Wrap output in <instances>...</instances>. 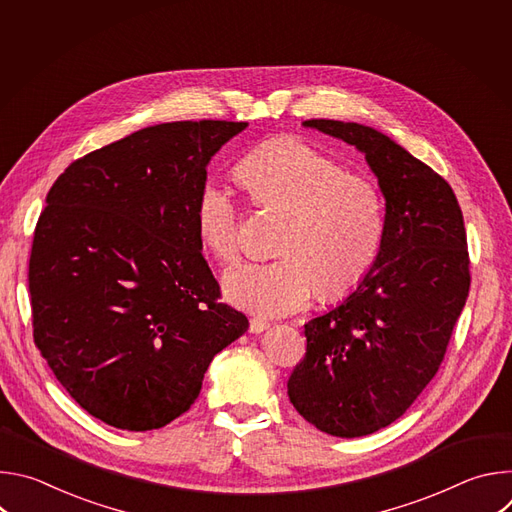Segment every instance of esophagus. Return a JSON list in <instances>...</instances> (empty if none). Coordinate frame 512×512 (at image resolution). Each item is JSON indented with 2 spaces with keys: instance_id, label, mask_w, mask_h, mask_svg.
Listing matches in <instances>:
<instances>
[{
  "instance_id": "obj_1",
  "label": "esophagus",
  "mask_w": 512,
  "mask_h": 512,
  "mask_svg": "<svg viewBox=\"0 0 512 512\" xmlns=\"http://www.w3.org/2000/svg\"><path fill=\"white\" fill-rule=\"evenodd\" d=\"M267 328H269V322L263 320V318H251V320H249V330H251L253 334H259V332H263V330H267Z\"/></svg>"
}]
</instances>
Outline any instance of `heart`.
<instances>
[{
  "mask_svg": "<svg viewBox=\"0 0 512 512\" xmlns=\"http://www.w3.org/2000/svg\"><path fill=\"white\" fill-rule=\"evenodd\" d=\"M237 178L253 200L287 216L277 259L245 263L225 277L227 298L255 314L296 312L318 294L324 300L354 291L373 271L387 235V206L379 184L350 174L338 160L296 139H271L249 152ZM204 247L225 265L243 249V218L233 192L206 182L194 204Z\"/></svg>",
  "mask_w": 512,
  "mask_h": 512,
  "instance_id": "1",
  "label": "heart"
}]
</instances>
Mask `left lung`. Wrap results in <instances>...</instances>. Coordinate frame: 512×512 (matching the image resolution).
<instances>
[{
    "instance_id": "1",
    "label": "left lung",
    "mask_w": 512,
    "mask_h": 512,
    "mask_svg": "<svg viewBox=\"0 0 512 512\" xmlns=\"http://www.w3.org/2000/svg\"><path fill=\"white\" fill-rule=\"evenodd\" d=\"M367 158L387 206L381 255L352 294L304 328L291 371L296 411L336 437H360L399 419L444 360L470 289L464 216L452 186L373 127L308 119Z\"/></svg>"
}]
</instances>
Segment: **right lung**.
Here are the masks:
<instances>
[{
  "instance_id": "add662e5",
  "label": "right lung",
  "mask_w": 512,
  "mask_h": 512,
  "mask_svg": "<svg viewBox=\"0 0 512 512\" xmlns=\"http://www.w3.org/2000/svg\"><path fill=\"white\" fill-rule=\"evenodd\" d=\"M245 127H145L75 160L48 190L28 267L34 342L107 425L150 431L180 417L214 354L249 328L221 302L194 227L206 164Z\"/></svg>"
}]
</instances>
